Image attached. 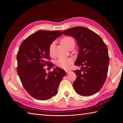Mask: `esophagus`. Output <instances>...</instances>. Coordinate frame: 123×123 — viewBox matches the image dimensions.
<instances>
[{
    "label": "esophagus",
    "mask_w": 123,
    "mask_h": 123,
    "mask_svg": "<svg viewBox=\"0 0 123 123\" xmlns=\"http://www.w3.org/2000/svg\"><path fill=\"white\" fill-rule=\"evenodd\" d=\"M65 72H66V73H68L70 72L71 71L68 70V69H66V70H65Z\"/></svg>",
    "instance_id": "34e87169"
}]
</instances>
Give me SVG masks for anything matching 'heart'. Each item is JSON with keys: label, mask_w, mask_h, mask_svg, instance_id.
Listing matches in <instances>:
<instances>
[{"label": "heart", "mask_w": 123, "mask_h": 123, "mask_svg": "<svg viewBox=\"0 0 123 123\" xmlns=\"http://www.w3.org/2000/svg\"><path fill=\"white\" fill-rule=\"evenodd\" d=\"M72 41H73V40L70 37H64L61 40V43L62 45L64 47H66L68 44L71 42ZM55 45V42H53L49 46V52L50 55L52 54V50L54 49V47ZM73 62V60L71 58H66V57H60L56 61H55V63L58 66L60 67V68H68L69 64H71Z\"/></svg>", "instance_id": "b5f03b06"}]
</instances>
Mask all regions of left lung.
Returning a JSON list of instances; mask_svg holds the SVG:
<instances>
[{
	"label": "left lung",
	"mask_w": 123,
	"mask_h": 123,
	"mask_svg": "<svg viewBox=\"0 0 123 123\" xmlns=\"http://www.w3.org/2000/svg\"><path fill=\"white\" fill-rule=\"evenodd\" d=\"M62 34L75 38L79 48L74 65L82 68L74 71L76 75L74 89L82 96L96 93L107 76L109 63L107 46L98 34L83 27L72 28Z\"/></svg>",
	"instance_id": "left-lung-1"
}]
</instances>
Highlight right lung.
Wrapping results in <instances>:
<instances>
[{
    "label": "right lung",
    "instance_id": "add662e5",
    "mask_svg": "<svg viewBox=\"0 0 123 123\" xmlns=\"http://www.w3.org/2000/svg\"><path fill=\"white\" fill-rule=\"evenodd\" d=\"M62 34L59 31H39L22 42L18 52L17 72L23 86L30 95L40 100H47L56 95L62 79L66 75L56 67L45 72V65L51 68L49 62L50 45Z\"/></svg>",
    "mask_w": 123,
    "mask_h": 123
}]
</instances>
